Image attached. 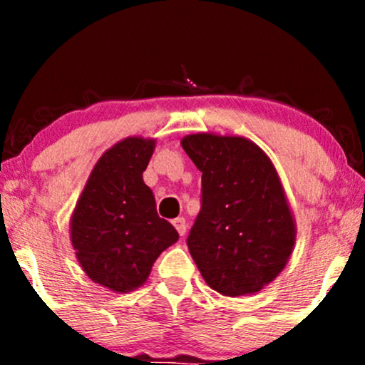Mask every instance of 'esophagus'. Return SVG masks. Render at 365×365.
<instances>
[{"label": "esophagus", "mask_w": 365, "mask_h": 365, "mask_svg": "<svg viewBox=\"0 0 365 365\" xmlns=\"http://www.w3.org/2000/svg\"><path fill=\"white\" fill-rule=\"evenodd\" d=\"M173 226H175V228H177V232L182 237L187 233V221H185V217H177V220H173Z\"/></svg>", "instance_id": "34e87169"}]
</instances>
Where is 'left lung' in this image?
Segmentation results:
<instances>
[{
  "label": "left lung",
  "mask_w": 365,
  "mask_h": 365,
  "mask_svg": "<svg viewBox=\"0 0 365 365\" xmlns=\"http://www.w3.org/2000/svg\"><path fill=\"white\" fill-rule=\"evenodd\" d=\"M180 144L202 171V209L187 238L188 252L212 290L257 293L284 269L297 240L273 161L240 135L199 132Z\"/></svg>",
  "instance_id": "left-lung-1"
}]
</instances>
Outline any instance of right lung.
Listing matches in <instances>:
<instances>
[{
	"mask_svg": "<svg viewBox=\"0 0 365 365\" xmlns=\"http://www.w3.org/2000/svg\"><path fill=\"white\" fill-rule=\"evenodd\" d=\"M154 148L156 139L140 135L116 142L94 165L70 217L83 273L115 293L142 287L159 254L178 240L142 178Z\"/></svg>",
	"mask_w": 365,
	"mask_h": 365,
	"instance_id": "obj_1",
	"label": "right lung"
}]
</instances>
